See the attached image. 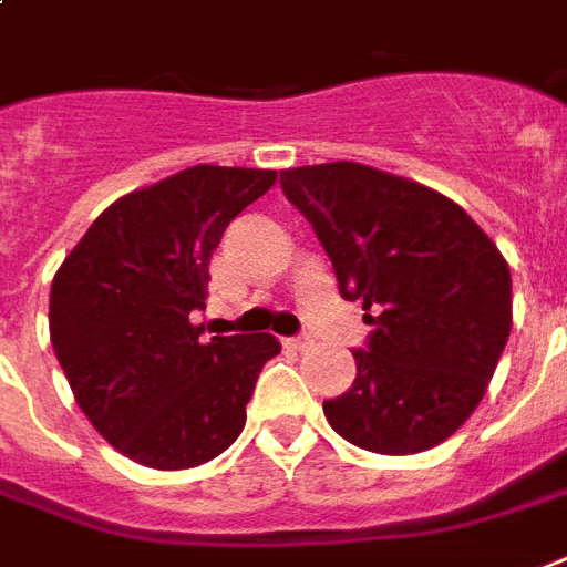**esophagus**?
<instances>
[{"mask_svg": "<svg viewBox=\"0 0 567 567\" xmlns=\"http://www.w3.org/2000/svg\"><path fill=\"white\" fill-rule=\"evenodd\" d=\"M315 341L309 339V336H297V339H285V348H288V351H309V348H312Z\"/></svg>", "mask_w": 567, "mask_h": 567, "instance_id": "esophagus-1", "label": "esophagus"}]
</instances>
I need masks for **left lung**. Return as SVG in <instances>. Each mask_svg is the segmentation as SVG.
Listing matches in <instances>:
<instances>
[{
    "instance_id": "8db88e82",
    "label": "left lung",
    "mask_w": 567,
    "mask_h": 567,
    "mask_svg": "<svg viewBox=\"0 0 567 567\" xmlns=\"http://www.w3.org/2000/svg\"><path fill=\"white\" fill-rule=\"evenodd\" d=\"M344 300L378 323L357 378L323 401L336 434L378 455L449 440L485 399L512 332V274L464 207L419 181L351 159L282 168Z\"/></svg>"
}]
</instances>
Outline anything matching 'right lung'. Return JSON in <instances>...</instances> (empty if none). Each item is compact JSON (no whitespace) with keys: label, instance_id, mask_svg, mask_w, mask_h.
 I'll return each instance as SVG.
<instances>
[{"label":"right lung","instance_id":"obj_1","mask_svg":"<svg viewBox=\"0 0 567 567\" xmlns=\"http://www.w3.org/2000/svg\"><path fill=\"white\" fill-rule=\"evenodd\" d=\"M274 168L189 166L115 198L73 246L50 288V341L97 434L151 470L223 455L246 425L255 380L282 344L270 332L214 336L207 265Z\"/></svg>","mask_w":567,"mask_h":567}]
</instances>
